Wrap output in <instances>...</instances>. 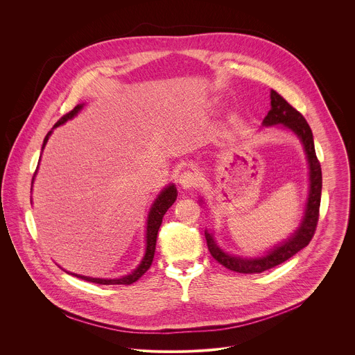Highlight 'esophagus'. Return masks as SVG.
<instances>
[{
  "label": "esophagus",
  "mask_w": 355,
  "mask_h": 355,
  "mask_svg": "<svg viewBox=\"0 0 355 355\" xmlns=\"http://www.w3.org/2000/svg\"><path fill=\"white\" fill-rule=\"evenodd\" d=\"M179 183L183 189H191L196 187L198 184V176L191 172V171H184L180 176H179Z\"/></svg>",
  "instance_id": "esophagus-1"
}]
</instances>
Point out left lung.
<instances>
[{
  "mask_svg": "<svg viewBox=\"0 0 355 355\" xmlns=\"http://www.w3.org/2000/svg\"><path fill=\"white\" fill-rule=\"evenodd\" d=\"M277 124H282L283 127L288 128L300 138L307 158L309 196H307L306 207H304V218L300 227L297 228V231L290 238L276 245L273 249H269L261 257H239V255L228 254L217 245L214 235L211 232L205 231L207 249L211 254V257L227 269L238 273H250V275L261 273L276 265L283 263L284 261H287L288 258H291L293 255H295L309 245L317 227L320 201H321L322 175H321V165L317 159L315 150H314L311 130L307 121L304 120V116L297 109H294L275 90H270V110L265 116L262 121V127H272ZM201 203H203L202 200Z\"/></svg>",
  "mask_w": 355,
  "mask_h": 355,
  "instance_id": "left-lung-1",
  "label": "left lung"
}]
</instances>
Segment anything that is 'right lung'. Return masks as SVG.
Returning <instances> with one entry per match:
<instances>
[{
	"instance_id": "obj_1",
	"label": "right lung",
	"mask_w": 355,
	"mask_h": 355,
	"mask_svg": "<svg viewBox=\"0 0 355 355\" xmlns=\"http://www.w3.org/2000/svg\"><path fill=\"white\" fill-rule=\"evenodd\" d=\"M85 103H79L76 105L69 113L64 114L55 124L53 128L67 123L68 120L73 119L82 109H83ZM51 132L53 130L48 132V135L45 137L44 139V145H42V150L45 149L49 138H51ZM40 162H41V158H40ZM38 162V165H40ZM38 172V168L35 171V175ZM35 175L33 178V184H34V180H35ZM31 184V187H33ZM33 190V189H31ZM176 197H178V190L175 187L173 183L168 184L166 187H164L161 190V193L157 196V198L154 200L152 207L149 210V214H148V220H146V249H145V254H144V258L141 261V263L130 273V275H125V276H121V277H116V279H100V277H89V276H83V275H78V273H71V272H67L69 275H73L82 280H86V282H90V283H96V284H105V286H109V284H132L135 283L141 276H144L148 269L150 268L152 265L153 258H154V252H155V242H157V234H158V230H159V225L162 223V217L165 214V211L173 205V202L176 201Z\"/></svg>"
}]
</instances>
